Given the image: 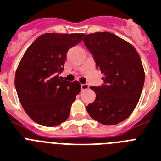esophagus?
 <instances>
[{
	"mask_svg": "<svg viewBox=\"0 0 161 161\" xmlns=\"http://www.w3.org/2000/svg\"><path fill=\"white\" fill-rule=\"evenodd\" d=\"M89 88V85L87 83H85V84L81 85V89L82 90H86V89Z\"/></svg>",
	"mask_w": 161,
	"mask_h": 161,
	"instance_id": "1",
	"label": "esophagus"
}]
</instances>
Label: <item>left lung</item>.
I'll use <instances>...</instances> for the list:
<instances>
[{
    "mask_svg": "<svg viewBox=\"0 0 161 161\" xmlns=\"http://www.w3.org/2000/svg\"><path fill=\"white\" fill-rule=\"evenodd\" d=\"M93 55L104 84L91 86L96 92L86 106L92 118L103 125H116L130 116L139 100L145 74L134 46L110 32H96L82 39Z\"/></svg>",
    "mask_w": 161,
    "mask_h": 161,
    "instance_id": "left-lung-1",
    "label": "left lung"
}]
</instances>
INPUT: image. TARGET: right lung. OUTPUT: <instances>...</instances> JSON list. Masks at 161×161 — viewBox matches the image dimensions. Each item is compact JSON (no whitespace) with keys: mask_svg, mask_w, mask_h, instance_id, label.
<instances>
[{"mask_svg":"<svg viewBox=\"0 0 161 161\" xmlns=\"http://www.w3.org/2000/svg\"><path fill=\"white\" fill-rule=\"evenodd\" d=\"M83 33H46L25 52L15 74V87L26 114L44 126H56L69 117L80 92L78 81L61 80L67 51L82 40Z\"/></svg>","mask_w":161,"mask_h":161,"instance_id":"obj_1","label":"right lung"}]
</instances>
